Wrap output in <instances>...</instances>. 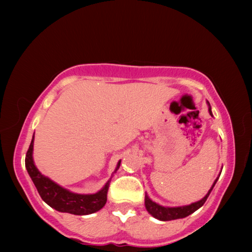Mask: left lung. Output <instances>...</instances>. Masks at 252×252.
Instances as JSON below:
<instances>
[{"mask_svg": "<svg viewBox=\"0 0 252 252\" xmlns=\"http://www.w3.org/2000/svg\"><path fill=\"white\" fill-rule=\"evenodd\" d=\"M209 104V103H208ZM209 113L212 116L211 112V108L210 104H209ZM219 178H217L213 185L211 187V189L208 191V193L206 194V197L202 198L201 200H199L197 202H193L189 204V206H182V207H162L160 204H158L156 202H153L152 200L148 197V194L146 193V198H144V204H146V208L148 212L150 213L152 217H155L156 219L161 220V221H170V220H176V219H181V218H186L191 213H193L194 211H197L199 208H201L203 206V203L206 202V200L208 199L209 194L213 189V187L218 181Z\"/></svg>", "mask_w": 252, "mask_h": 252, "instance_id": "left-lung-1", "label": "left lung"}]
</instances>
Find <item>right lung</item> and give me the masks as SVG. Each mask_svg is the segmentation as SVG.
I'll list each match as a JSON object with an SVG mask.
<instances>
[{"mask_svg":"<svg viewBox=\"0 0 252 252\" xmlns=\"http://www.w3.org/2000/svg\"><path fill=\"white\" fill-rule=\"evenodd\" d=\"M33 142L34 135L32 138L31 144L29 147L27 156H25V168H27L28 173L30 174L34 186L37 189V192H39L42 200L45 203H48L51 208H53L60 212H67L76 216L90 215V213L99 211L100 209L104 207L110 181L106 182L105 186L96 193L79 194L71 192V191L57 185L51 179L44 177L37 170L35 164H34L32 156ZM120 163L121 161H119L116 171L120 167Z\"/></svg>","mask_w":252,"mask_h":252,"instance_id":"obj_1","label":"right lung"}]
</instances>
